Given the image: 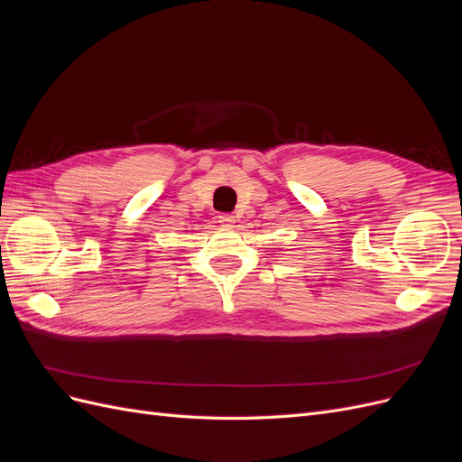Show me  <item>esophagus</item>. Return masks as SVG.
I'll use <instances>...</instances> for the list:
<instances>
[{"instance_id":"34e87169","label":"esophagus","mask_w":462,"mask_h":462,"mask_svg":"<svg viewBox=\"0 0 462 462\" xmlns=\"http://www.w3.org/2000/svg\"><path fill=\"white\" fill-rule=\"evenodd\" d=\"M219 217V223H221V226H231V223L235 221V216H231V214H219L217 216Z\"/></svg>"}]
</instances>
